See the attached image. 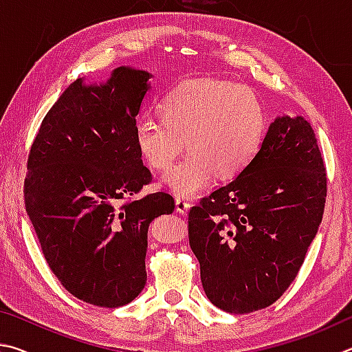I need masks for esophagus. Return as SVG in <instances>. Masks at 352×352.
<instances>
[{
  "label": "esophagus",
  "mask_w": 352,
  "mask_h": 352,
  "mask_svg": "<svg viewBox=\"0 0 352 352\" xmlns=\"http://www.w3.org/2000/svg\"><path fill=\"white\" fill-rule=\"evenodd\" d=\"M190 207H192V204H190L188 201H186L184 198H176V212L181 213V214H187Z\"/></svg>",
  "instance_id": "1"
}]
</instances>
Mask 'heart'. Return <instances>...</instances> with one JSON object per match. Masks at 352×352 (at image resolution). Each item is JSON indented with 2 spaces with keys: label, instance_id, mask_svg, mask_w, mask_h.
<instances>
[{
  "label": "heart",
  "instance_id": "heart-1",
  "mask_svg": "<svg viewBox=\"0 0 352 352\" xmlns=\"http://www.w3.org/2000/svg\"><path fill=\"white\" fill-rule=\"evenodd\" d=\"M162 117H139L134 140L145 164L157 171L171 166L187 142L190 153L162 177L179 198H196L218 176L241 175L266 133V113L255 92L217 78L177 86L164 98Z\"/></svg>",
  "mask_w": 352,
  "mask_h": 352
}]
</instances>
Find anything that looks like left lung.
Returning <instances> with one entry per match:
<instances>
[{"label": "left lung", "mask_w": 352, "mask_h": 352, "mask_svg": "<svg viewBox=\"0 0 352 352\" xmlns=\"http://www.w3.org/2000/svg\"><path fill=\"white\" fill-rule=\"evenodd\" d=\"M324 201L326 168L311 123L278 116L248 168L188 213L208 300L232 314L275 303L305 261Z\"/></svg>", "instance_id": "left-lung-1"}]
</instances>
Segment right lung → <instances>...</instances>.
I'll use <instances>...</instances> for the list:
<instances>
[{"mask_svg": "<svg viewBox=\"0 0 352 352\" xmlns=\"http://www.w3.org/2000/svg\"><path fill=\"white\" fill-rule=\"evenodd\" d=\"M151 77L120 66L100 85L77 78L29 153L24 201L43 255L67 292L94 306H125L142 292L148 227L175 210L165 192L131 199L151 182L134 140Z\"/></svg>", "mask_w": 352, "mask_h": 352, "instance_id": "obj_1", "label": "right lung"}]
</instances>
